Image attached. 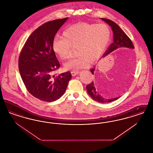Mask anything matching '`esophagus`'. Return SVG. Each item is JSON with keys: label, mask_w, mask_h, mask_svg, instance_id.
Returning a JSON list of instances; mask_svg holds the SVG:
<instances>
[{"label": "esophagus", "mask_w": 153, "mask_h": 153, "mask_svg": "<svg viewBox=\"0 0 153 153\" xmlns=\"http://www.w3.org/2000/svg\"><path fill=\"white\" fill-rule=\"evenodd\" d=\"M79 73V72L78 71H71V74H72V75L73 76L78 74Z\"/></svg>", "instance_id": "34e87169"}]
</instances>
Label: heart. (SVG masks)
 <instances>
[{"label":"heart","mask_w":153,"mask_h":153,"mask_svg":"<svg viewBox=\"0 0 153 153\" xmlns=\"http://www.w3.org/2000/svg\"><path fill=\"white\" fill-rule=\"evenodd\" d=\"M63 38L55 37L53 49L62 59L69 57L72 48H75L77 56L64 64L67 71H78L88 67L90 62L97 61L105 50L111 39L109 27L104 23H77L66 29Z\"/></svg>","instance_id":"1"}]
</instances>
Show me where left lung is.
Instances as JSON below:
<instances>
[{
    "label": "left lung",
    "mask_w": 153,
    "mask_h": 153,
    "mask_svg": "<svg viewBox=\"0 0 153 153\" xmlns=\"http://www.w3.org/2000/svg\"><path fill=\"white\" fill-rule=\"evenodd\" d=\"M102 19L103 21L108 24L111 27L114 34V42L112 44H111L109 48H108V50L104 53L102 57H105L106 56L109 54L110 53L115 51L116 49H117L119 48H127L129 49H134V45L132 44L130 38L126 34V33L121 29V28H120V27L116 23L108 19L102 18ZM95 69V68L91 69L92 74H94ZM86 89L87 91L88 94L95 101L102 103L113 102L114 100H116L120 97L119 96L112 99H106L102 97L96 90L94 81L87 85L86 87Z\"/></svg>",
    "instance_id": "left-lung-1"
}]
</instances>
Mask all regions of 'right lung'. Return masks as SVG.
<instances>
[{
    "instance_id": "add662e5",
    "label": "right lung",
    "mask_w": 153,
    "mask_h": 153,
    "mask_svg": "<svg viewBox=\"0 0 153 153\" xmlns=\"http://www.w3.org/2000/svg\"><path fill=\"white\" fill-rule=\"evenodd\" d=\"M68 18L45 23L34 30L22 48L19 73L30 94L44 102L56 101L64 94L72 78L69 72L53 74L60 64L53 49V41Z\"/></svg>"
}]
</instances>
